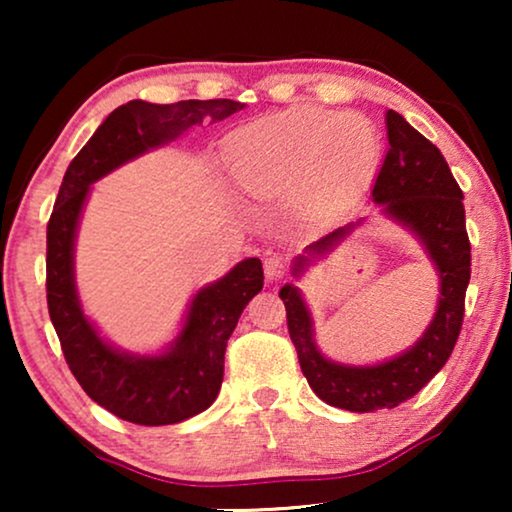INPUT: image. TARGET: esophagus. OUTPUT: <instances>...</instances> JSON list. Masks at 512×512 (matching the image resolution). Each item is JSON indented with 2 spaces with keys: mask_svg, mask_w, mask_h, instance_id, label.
Returning a JSON list of instances; mask_svg holds the SVG:
<instances>
[{
  "mask_svg": "<svg viewBox=\"0 0 512 512\" xmlns=\"http://www.w3.org/2000/svg\"><path fill=\"white\" fill-rule=\"evenodd\" d=\"M286 270H289V268H286L284 258H279V256L265 258V279H268L270 284L279 282V279L286 275Z\"/></svg>",
  "mask_w": 512,
  "mask_h": 512,
  "instance_id": "34e87169",
  "label": "esophagus"
}]
</instances>
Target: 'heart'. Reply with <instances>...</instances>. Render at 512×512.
<instances>
[{
	"label": "heart",
	"mask_w": 512,
	"mask_h": 512,
	"mask_svg": "<svg viewBox=\"0 0 512 512\" xmlns=\"http://www.w3.org/2000/svg\"><path fill=\"white\" fill-rule=\"evenodd\" d=\"M380 158V135L368 118L300 111L237 139L230 172L254 198H275L312 184L335 193L366 177Z\"/></svg>",
	"instance_id": "heart-1"
}]
</instances>
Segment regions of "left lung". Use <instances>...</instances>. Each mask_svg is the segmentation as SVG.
I'll return each mask as SVG.
<instances>
[{
	"label": "left lung",
	"mask_w": 512,
	"mask_h": 512,
	"mask_svg": "<svg viewBox=\"0 0 512 512\" xmlns=\"http://www.w3.org/2000/svg\"><path fill=\"white\" fill-rule=\"evenodd\" d=\"M387 137L389 151L375 179L373 200L384 219L410 230L422 242L440 279L436 314L422 338L405 352L373 366L331 361L317 347L310 307L298 286L284 284L279 291L300 370L312 391L333 408L349 412L396 408L429 384L457 345L471 279L464 193L443 153L394 109L387 111ZM363 221L366 219L347 223L307 244L303 254L293 258V277H303L307 265L338 249Z\"/></svg>",
	"instance_id": "obj_1"
}]
</instances>
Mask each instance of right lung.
I'll list each match as a JSON object with an SVG mask.
<instances>
[{
  "label": "right lung",
  "mask_w": 512,
  "mask_h": 512,
  "mask_svg": "<svg viewBox=\"0 0 512 512\" xmlns=\"http://www.w3.org/2000/svg\"><path fill=\"white\" fill-rule=\"evenodd\" d=\"M244 109L235 100L151 104L132 100L104 118L62 177L46 228V298L62 354L76 382L97 405L125 422L165 426L200 415L219 396L228 338L249 300L263 289V265L244 258L228 275L202 286L184 324L158 354L118 349L83 312L74 275V244L90 186L116 167Z\"/></svg>",
  "instance_id": "obj_1"
}]
</instances>
